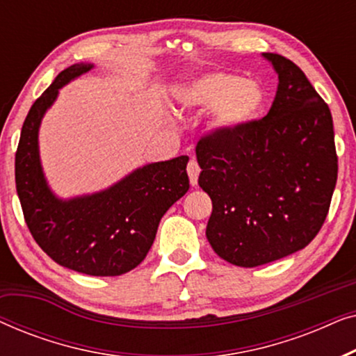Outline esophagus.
<instances>
[{"instance_id": "1", "label": "esophagus", "mask_w": 356, "mask_h": 356, "mask_svg": "<svg viewBox=\"0 0 356 356\" xmlns=\"http://www.w3.org/2000/svg\"><path fill=\"white\" fill-rule=\"evenodd\" d=\"M186 170H188V175H189V181H191L193 186H196L199 173H201V167H199V163L196 162V160L191 159V160H189Z\"/></svg>"}]
</instances>
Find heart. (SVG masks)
I'll use <instances>...</instances> for the list:
<instances>
[{"mask_svg":"<svg viewBox=\"0 0 356 356\" xmlns=\"http://www.w3.org/2000/svg\"><path fill=\"white\" fill-rule=\"evenodd\" d=\"M177 99L184 108L216 110L217 126L235 129L256 118L264 94L256 82L230 72H213L181 87Z\"/></svg>","mask_w":356,"mask_h":356,"instance_id":"1","label":"heart"}]
</instances>
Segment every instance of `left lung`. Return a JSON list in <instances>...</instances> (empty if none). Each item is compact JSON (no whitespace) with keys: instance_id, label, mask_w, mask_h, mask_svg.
<instances>
[{"instance_id":"left-lung-1","label":"left lung","mask_w":356,"mask_h":356,"mask_svg":"<svg viewBox=\"0 0 356 356\" xmlns=\"http://www.w3.org/2000/svg\"><path fill=\"white\" fill-rule=\"evenodd\" d=\"M279 74L269 113L217 128L196 145L199 186L212 201L206 236L222 259L257 267L308 246L337 183L332 115L289 58L264 53Z\"/></svg>"}]
</instances>
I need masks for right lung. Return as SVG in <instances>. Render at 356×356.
Returning a JSON list of instances; mask_svg holds the SVG:
<instances>
[{"label": "right lung", "instance_id": "1", "mask_svg": "<svg viewBox=\"0 0 356 356\" xmlns=\"http://www.w3.org/2000/svg\"><path fill=\"white\" fill-rule=\"evenodd\" d=\"M92 65H72L33 102L16 152V189L37 245L67 269L95 277L121 275L147 256L160 218L189 189L188 157L149 163L105 191L58 199L48 188L38 155V128L58 90Z\"/></svg>", "mask_w": 356, "mask_h": 356}]
</instances>
